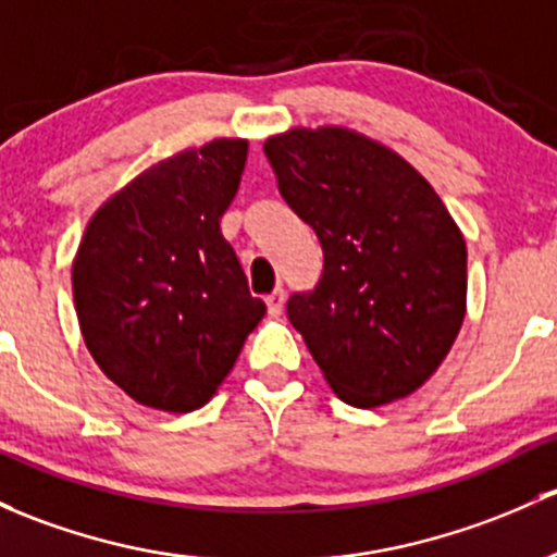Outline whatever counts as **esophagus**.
Returning a JSON list of instances; mask_svg holds the SVG:
<instances>
[{
	"instance_id": "obj_1",
	"label": "esophagus",
	"mask_w": 557,
	"mask_h": 557,
	"mask_svg": "<svg viewBox=\"0 0 557 557\" xmlns=\"http://www.w3.org/2000/svg\"><path fill=\"white\" fill-rule=\"evenodd\" d=\"M267 309H269V314H272V318L283 314V309H285V290L283 288H277L274 294L267 296Z\"/></svg>"
}]
</instances>
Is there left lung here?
Listing matches in <instances>:
<instances>
[{
  "label": "left lung",
  "mask_w": 557,
  "mask_h": 557,
  "mask_svg": "<svg viewBox=\"0 0 557 557\" xmlns=\"http://www.w3.org/2000/svg\"><path fill=\"white\" fill-rule=\"evenodd\" d=\"M288 208L323 245V274L288 320L338 397L376 408L417 392L459 336L467 245L403 157L344 127L263 144Z\"/></svg>",
  "instance_id": "left-lung-1"
}]
</instances>
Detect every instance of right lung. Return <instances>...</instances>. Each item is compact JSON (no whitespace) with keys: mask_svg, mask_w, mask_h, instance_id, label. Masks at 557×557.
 <instances>
[{"mask_svg":"<svg viewBox=\"0 0 557 557\" xmlns=\"http://www.w3.org/2000/svg\"><path fill=\"white\" fill-rule=\"evenodd\" d=\"M245 157L239 138L181 151L87 224L72 267L82 336L98 368L140 406H205L267 312L221 234Z\"/></svg>","mask_w":557,"mask_h":557,"instance_id":"add662e5","label":"right lung"}]
</instances>
